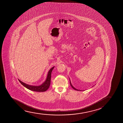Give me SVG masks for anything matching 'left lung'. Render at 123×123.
<instances>
[{
	"label": "left lung",
	"instance_id": "left-lung-1",
	"mask_svg": "<svg viewBox=\"0 0 123 123\" xmlns=\"http://www.w3.org/2000/svg\"><path fill=\"white\" fill-rule=\"evenodd\" d=\"M70 84H71V87H72V88H73V89H75V90H77V91H81V90H78V89H76L72 85V84H71V83L70 79Z\"/></svg>",
	"mask_w": 123,
	"mask_h": 123
}]
</instances>
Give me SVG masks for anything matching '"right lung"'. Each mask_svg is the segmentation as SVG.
Returning a JSON list of instances; mask_svg holds the SVG:
<instances>
[{
    "label": "right lung",
    "mask_w": 123,
    "mask_h": 123,
    "mask_svg": "<svg viewBox=\"0 0 123 123\" xmlns=\"http://www.w3.org/2000/svg\"><path fill=\"white\" fill-rule=\"evenodd\" d=\"M54 67H55L54 66L53 67L49 70L47 74V77L45 81L40 85H39V86L31 85L25 84V83L22 82V81H20L19 79H18L19 82L22 84V85H23L24 86H25L28 89H29L31 91H34V92H44L47 91L49 87L50 84L51 73Z\"/></svg>",
    "instance_id": "right-lung-1"
}]
</instances>
